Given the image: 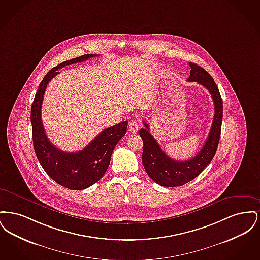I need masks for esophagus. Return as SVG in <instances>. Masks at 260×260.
I'll return each mask as SVG.
<instances>
[{"instance_id": "1", "label": "esophagus", "mask_w": 260, "mask_h": 260, "mask_svg": "<svg viewBox=\"0 0 260 260\" xmlns=\"http://www.w3.org/2000/svg\"><path fill=\"white\" fill-rule=\"evenodd\" d=\"M128 129L132 134H136L138 132V124L136 123V121L131 122L128 124Z\"/></svg>"}]
</instances>
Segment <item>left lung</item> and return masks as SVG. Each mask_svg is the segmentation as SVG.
<instances>
[{"label": "left lung", "instance_id": "obj_1", "mask_svg": "<svg viewBox=\"0 0 260 260\" xmlns=\"http://www.w3.org/2000/svg\"><path fill=\"white\" fill-rule=\"evenodd\" d=\"M191 67L188 82H197L210 91L214 104V117L210 134L198 154L188 161H175L162 150L157 140L150 134L149 124L143 121L145 128L139 131L143 140L142 164L149 176L159 185L177 187L188 183L197 177L213 159L219 143L222 124L223 103L214 80L203 67L189 62Z\"/></svg>", "mask_w": 260, "mask_h": 260}]
</instances>
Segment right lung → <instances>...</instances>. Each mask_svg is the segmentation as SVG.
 Instances as JSON below:
<instances>
[{
	"instance_id": "1",
	"label": "right lung",
	"mask_w": 260,
	"mask_h": 260,
	"mask_svg": "<svg viewBox=\"0 0 260 260\" xmlns=\"http://www.w3.org/2000/svg\"><path fill=\"white\" fill-rule=\"evenodd\" d=\"M96 55L84 54L53 67L41 82L31 107L32 136L38 160L56 183L71 190L88 188L103 176L109 167L113 150L126 133L127 122L105 128L81 151L64 152L52 145L46 135L41 117L42 102L50 80L59 74L58 69L77 62L86 61Z\"/></svg>"
}]
</instances>
